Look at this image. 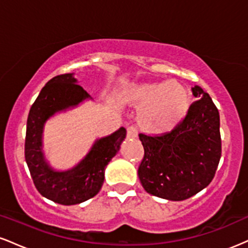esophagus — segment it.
<instances>
[{"label":"esophagus","instance_id":"esophagus-1","mask_svg":"<svg viewBox=\"0 0 248 248\" xmlns=\"http://www.w3.org/2000/svg\"><path fill=\"white\" fill-rule=\"evenodd\" d=\"M138 138V132H136V129L134 127H128L127 128V139H130V140H133V139H136Z\"/></svg>","mask_w":248,"mask_h":248}]
</instances>
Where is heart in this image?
Here are the masks:
<instances>
[{
    "label": "heart",
    "mask_w": 248,
    "mask_h": 248,
    "mask_svg": "<svg viewBox=\"0 0 248 248\" xmlns=\"http://www.w3.org/2000/svg\"><path fill=\"white\" fill-rule=\"evenodd\" d=\"M124 100L139 108V124L155 135L172 132L191 107L190 93L177 81L134 84L124 92Z\"/></svg>",
    "instance_id": "b5f03b06"
}]
</instances>
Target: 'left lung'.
<instances>
[{"mask_svg": "<svg viewBox=\"0 0 248 248\" xmlns=\"http://www.w3.org/2000/svg\"><path fill=\"white\" fill-rule=\"evenodd\" d=\"M191 90L198 100L177 128L162 136L139 135L144 148L138 171L142 186L168 201H184L205 189L221 156L217 107L201 86Z\"/></svg>", "mask_w": 248, "mask_h": 248, "instance_id": "1", "label": "left lung"}]
</instances>
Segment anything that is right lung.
<instances>
[{
	"label": "right lung",
	"mask_w": 248,
	"mask_h": 248,
	"mask_svg": "<svg viewBox=\"0 0 248 248\" xmlns=\"http://www.w3.org/2000/svg\"><path fill=\"white\" fill-rule=\"evenodd\" d=\"M92 100L78 85L75 73L57 76L45 84L30 108L25 136V161L36 189L43 197L62 205H76L100 191L105 169L120 150L126 128L95 139L86 155L75 166L57 169L44 150V129L51 118Z\"/></svg>",
	"instance_id": "right-lung-1"
}]
</instances>
